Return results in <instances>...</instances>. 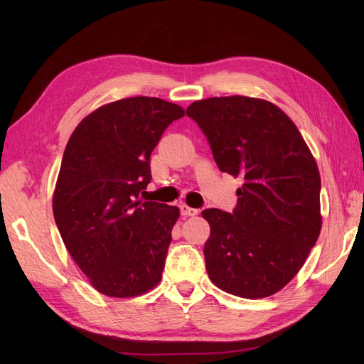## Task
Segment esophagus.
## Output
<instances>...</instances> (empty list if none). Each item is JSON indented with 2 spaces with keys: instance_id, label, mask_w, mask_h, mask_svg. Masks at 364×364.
Masks as SVG:
<instances>
[{
  "instance_id": "34e87169",
  "label": "esophagus",
  "mask_w": 364,
  "mask_h": 364,
  "mask_svg": "<svg viewBox=\"0 0 364 364\" xmlns=\"http://www.w3.org/2000/svg\"><path fill=\"white\" fill-rule=\"evenodd\" d=\"M181 213H182V215H197L199 214V209H196V208H191V206H188V205H182L181 206Z\"/></svg>"
}]
</instances>
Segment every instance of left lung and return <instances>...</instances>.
<instances>
[{"label": "left lung", "instance_id": "obj_1", "mask_svg": "<svg viewBox=\"0 0 364 364\" xmlns=\"http://www.w3.org/2000/svg\"><path fill=\"white\" fill-rule=\"evenodd\" d=\"M186 115L206 135L220 171L243 179L232 214L202 211L211 228L203 247L209 279L246 299L278 293L322 229L314 156L289 115L262 98H205Z\"/></svg>", "mask_w": 364, "mask_h": 364}]
</instances>
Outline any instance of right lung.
I'll use <instances>...</instances> for the list:
<instances>
[{"instance_id":"add662e5","label":"right lung","mask_w":364,"mask_h":364,"mask_svg":"<svg viewBox=\"0 0 364 364\" xmlns=\"http://www.w3.org/2000/svg\"><path fill=\"white\" fill-rule=\"evenodd\" d=\"M183 115L162 98H123L85 117L68 139L53 214L65 247L102 294L135 297L162 278L181 211L139 194L151 179L153 149Z\"/></svg>"}]
</instances>
